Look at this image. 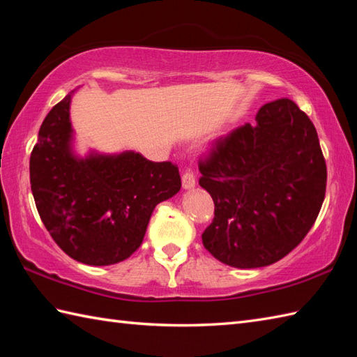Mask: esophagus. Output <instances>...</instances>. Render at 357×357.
I'll return each mask as SVG.
<instances>
[{"mask_svg":"<svg viewBox=\"0 0 357 357\" xmlns=\"http://www.w3.org/2000/svg\"><path fill=\"white\" fill-rule=\"evenodd\" d=\"M195 184H196L195 174L190 170L184 172V174H183V187L185 188V190H188V188H193Z\"/></svg>","mask_w":357,"mask_h":357,"instance_id":"esophagus-1","label":"esophagus"}]
</instances>
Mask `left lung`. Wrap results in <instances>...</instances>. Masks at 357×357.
<instances>
[{"instance_id": "obj_1", "label": "left lung", "mask_w": 357, "mask_h": 357, "mask_svg": "<svg viewBox=\"0 0 357 357\" xmlns=\"http://www.w3.org/2000/svg\"><path fill=\"white\" fill-rule=\"evenodd\" d=\"M199 185L215 202L202 244L236 268L275 264L319 215L327 165L312 121L291 100L262 105L256 126L234 128L199 159Z\"/></svg>"}]
</instances>
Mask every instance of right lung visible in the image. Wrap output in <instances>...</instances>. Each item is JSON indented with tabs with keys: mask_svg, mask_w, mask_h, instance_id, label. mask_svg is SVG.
Segmentation results:
<instances>
[{
	"mask_svg": "<svg viewBox=\"0 0 357 357\" xmlns=\"http://www.w3.org/2000/svg\"><path fill=\"white\" fill-rule=\"evenodd\" d=\"M70 100L72 93L47 113L30 155L36 210L72 259L118 264L142 244L158 204L179 192L178 165L149 161L135 151L75 156Z\"/></svg>",
	"mask_w": 357,
	"mask_h": 357,
	"instance_id": "add662e5",
	"label": "right lung"
}]
</instances>
